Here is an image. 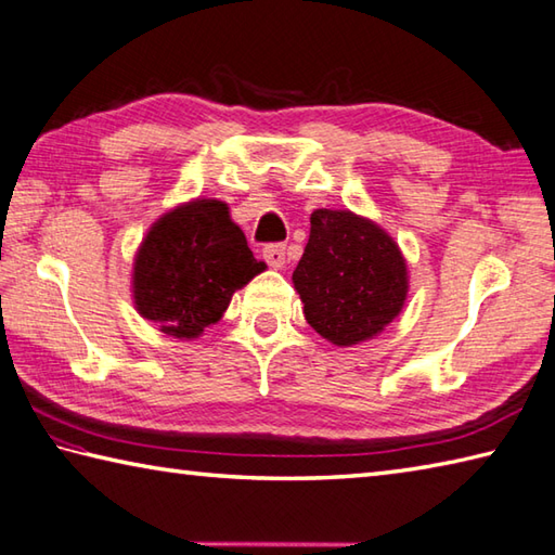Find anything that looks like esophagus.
I'll return each mask as SVG.
<instances>
[{"label": "esophagus", "mask_w": 555, "mask_h": 555, "mask_svg": "<svg viewBox=\"0 0 555 555\" xmlns=\"http://www.w3.org/2000/svg\"><path fill=\"white\" fill-rule=\"evenodd\" d=\"M262 257L271 267H284L286 264V245L281 243H269L262 247Z\"/></svg>", "instance_id": "1"}]
</instances>
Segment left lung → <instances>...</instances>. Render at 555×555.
Instances as JSON below:
<instances>
[{
    "mask_svg": "<svg viewBox=\"0 0 555 555\" xmlns=\"http://www.w3.org/2000/svg\"><path fill=\"white\" fill-rule=\"evenodd\" d=\"M310 327L336 346L383 332L406 300V264L383 228L351 211L318 209L293 271Z\"/></svg>",
    "mask_w": 555,
    "mask_h": 555,
    "instance_id": "left-lung-1",
    "label": "left lung"
}]
</instances>
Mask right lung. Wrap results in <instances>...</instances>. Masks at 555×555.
<instances>
[{
	"label": "right lung",
	"mask_w": 555,
	"mask_h": 555,
	"mask_svg": "<svg viewBox=\"0 0 555 555\" xmlns=\"http://www.w3.org/2000/svg\"><path fill=\"white\" fill-rule=\"evenodd\" d=\"M228 206L197 199L158 219L134 259V302L141 318L178 339L219 322L233 293L264 271Z\"/></svg>",
	"instance_id": "add662e5"
}]
</instances>
